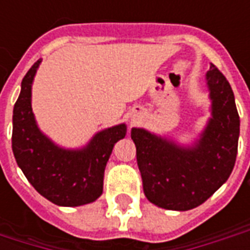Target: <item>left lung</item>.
Listing matches in <instances>:
<instances>
[{
  "label": "left lung",
  "instance_id": "obj_1",
  "mask_svg": "<svg viewBox=\"0 0 250 250\" xmlns=\"http://www.w3.org/2000/svg\"><path fill=\"white\" fill-rule=\"evenodd\" d=\"M210 116L191 145L134 127L131 139L147 199L166 210L194 209L225 184L234 167L240 116L226 77L210 64L206 73Z\"/></svg>",
  "mask_w": 250,
  "mask_h": 250
}]
</instances>
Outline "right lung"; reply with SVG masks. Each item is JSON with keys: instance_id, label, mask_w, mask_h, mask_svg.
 Listing matches in <instances>:
<instances>
[{"instance_id": "right-lung-1", "label": "right lung", "mask_w": 250, "mask_h": 250, "mask_svg": "<svg viewBox=\"0 0 250 250\" xmlns=\"http://www.w3.org/2000/svg\"><path fill=\"white\" fill-rule=\"evenodd\" d=\"M41 59L21 82L13 108L12 148L19 167L30 185L59 206L91 204L103 193V178L115 143L127 134L125 123L99 131L82 148L56 145L37 125L32 111V84Z\"/></svg>"}]
</instances>
